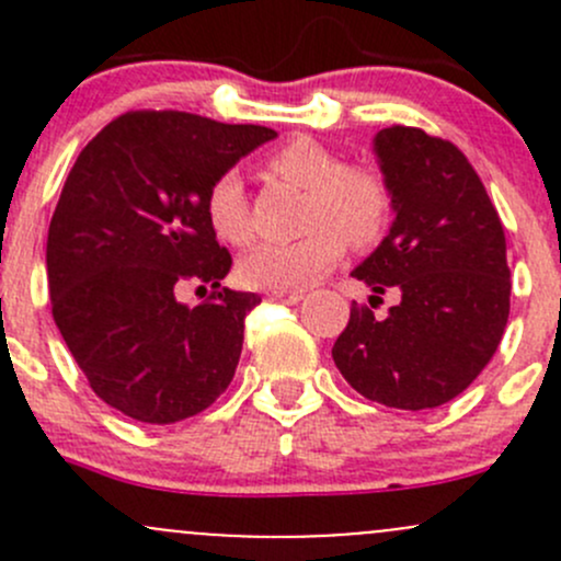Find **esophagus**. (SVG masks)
Returning <instances> with one entry per match:
<instances>
[{
	"label": "esophagus",
	"mask_w": 561,
	"mask_h": 561,
	"mask_svg": "<svg viewBox=\"0 0 561 561\" xmlns=\"http://www.w3.org/2000/svg\"><path fill=\"white\" fill-rule=\"evenodd\" d=\"M304 298L301 290H271L268 301H279V304H298Z\"/></svg>",
	"instance_id": "34e87169"
}]
</instances>
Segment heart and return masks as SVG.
Segmentation results:
<instances>
[{
	"label": "heart",
	"mask_w": 561,
	"mask_h": 561,
	"mask_svg": "<svg viewBox=\"0 0 561 561\" xmlns=\"http://www.w3.org/2000/svg\"><path fill=\"white\" fill-rule=\"evenodd\" d=\"M268 171L307 190L304 239L263 244L239 263V276L254 290H298L322 279L342 260L344 244L366 249L382 239L390 222V186L375 168L344 165L342 157L312 138H296L268 157ZM206 219L233 247L252 241L244 181L219 173L206 192Z\"/></svg>",
	"instance_id": "b5f03b06"
}]
</instances>
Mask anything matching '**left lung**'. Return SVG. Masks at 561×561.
I'll return each mask as SVG.
<instances>
[{"label":"left lung","mask_w":561,"mask_h":561,"mask_svg":"<svg viewBox=\"0 0 561 561\" xmlns=\"http://www.w3.org/2000/svg\"><path fill=\"white\" fill-rule=\"evenodd\" d=\"M396 219L353 271L375 298L401 301L377 320L353 304L331 355L360 396L396 410L456 399L496 353L511 314L505 230L483 181L450 140L417 127L375 138Z\"/></svg>","instance_id":"obj_1"}]
</instances>
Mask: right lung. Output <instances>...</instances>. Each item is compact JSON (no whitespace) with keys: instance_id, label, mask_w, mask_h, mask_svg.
<instances>
[{"instance_id":"right-lung-1","label":"right lung","mask_w":561,"mask_h":561,"mask_svg":"<svg viewBox=\"0 0 561 561\" xmlns=\"http://www.w3.org/2000/svg\"><path fill=\"white\" fill-rule=\"evenodd\" d=\"M257 124L135 111L87 144L48 228L54 320L94 393L140 423L211 407L236 375L257 293H236L230 252L206 219L219 173L274 140ZM184 284L213 287L186 308Z\"/></svg>"}]
</instances>
